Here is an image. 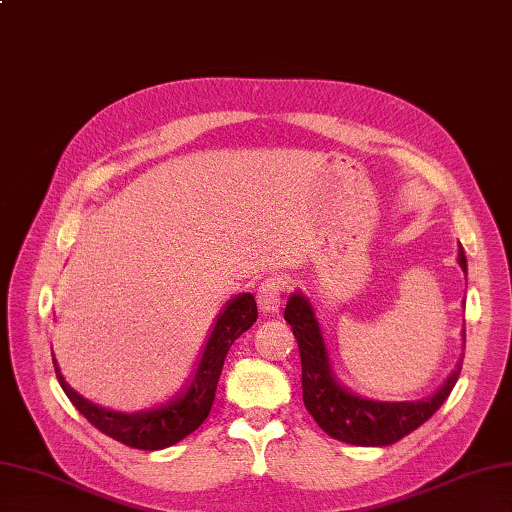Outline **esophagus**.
<instances>
[{
  "label": "esophagus",
  "instance_id": "34e87169",
  "mask_svg": "<svg viewBox=\"0 0 512 512\" xmlns=\"http://www.w3.org/2000/svg\"><path fill=\"white\" fill-rule=\"evenodd\" d=\"M282 293H284V282L280 278H267L258 284V306L263 313H278L282 304Z\"/></svg>",
  "mask_w": 512,
  "mask_h": 512
}]
</instances>
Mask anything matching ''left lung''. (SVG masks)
Returning <instances> with one entry per match:
<instances>
[{"label":"left lung","instance_id":"1","mask_svg":"<svg viewBox=\"0 0 512 512\" xmlns=\"http://www.w3.org/2000/svg\"><path fill=\"white\" fill-rule=\"evenodd\" d=\"M458 265L467 273V258L463 247L458 252ZM302 358V391L304 406L319 428L332 439L363 445L382 447L404 439L406 434L426 423L441 404L450 397L454 384L463 369V360L456 365L434 395L419 402H373L347 391L334 378L326 343H323L319 321L308 299L302 293H293L284 310ZM465 336V332H463Z\"/></svg>","mask_w":512,"mask_h":512}]
</instances>
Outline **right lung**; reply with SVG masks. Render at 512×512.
I'll list each match as a JSON object with an SVG mask.
<instances>
[{
    "label": "right lung",
    "mask_w": 512,
    "mask_h": 512,
    "mask_svg": "<svg viewBox=\"0 0 512 512\" xmlns=\"http://www.w3.org/2000/svg\"><path fill=\"white\" fill-rule=\"evenodd\" d=\"M258 317L256 299L252 293H241L226 304L221 310L210 339L204 347L202 360H199L195 376L191 384L180 391L171 402L162 404L154 410L145 413H117V410H106L89 400H84L60 376L58 363L54 358L56 378L67 393L71 404L80 410V415L89 419V423L104 432L110 439H115L123 445H130L134 450H165L169 445H176L184 436H189L202 426L208 417L210 408L215 402L217 382L223 369V360L228 356V350L239 336L254 326Z\"/></svg>",
    "instance_id": "add662e5"
}]
</instances>
